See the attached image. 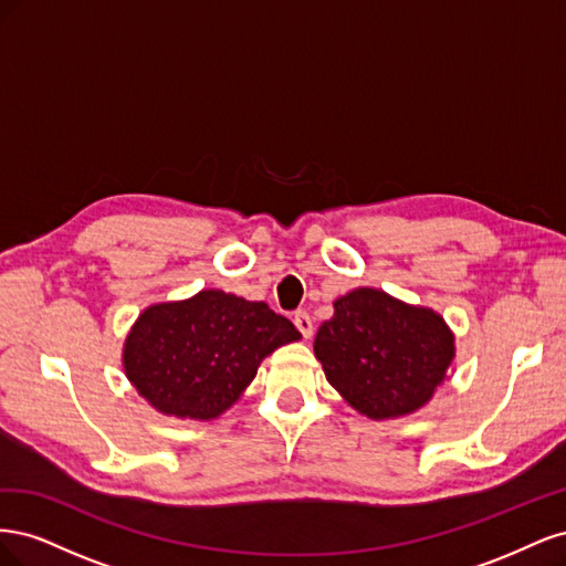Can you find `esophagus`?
<instances>
[{"label":"esophagus","mask_w":566,"mask_h":566,"mask_svg":"<svg viewBox=\"0 0 566 566\" xmlns=\"http://www.w3.org/2000/svg\"><path fill=\"white\" fill-rule=\"evenodd\" d=\"M295 325H297V331L302 333V337L304 339H310L312 335H314V321H312V316L306 314L304 310H300V312H295Z\"/></svg>","instance_id":"34e87169"}]
</instances>
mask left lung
Here are the masks:
<instances>
[{
    "label": "left lung",
    "instance_id": "obj_1",
    "mask_svg": "<svg viewBox=\"0 0 566 566\" xmlns=\"http://www.w3.org/2000/svg\"><path fill=\"white\" fill-rule=\"evenodd\" d=\"M314 339L325 378L373 420L416 413L432 399L455 356L447 321L375 287L333 302Z\"/></svg>",
    "mask_w": 566,
    "mask_h": 566
}]
</instances>
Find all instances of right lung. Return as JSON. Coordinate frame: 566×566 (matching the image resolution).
<instances>
[{"label": "right lung", "instance_id": "right-lung-1", "mask_svg": "<svg viewBox=\"0 0 566 566\" xmlns=\"http://www.w3.org/2000/svg\"><path fill=\"white\" fill-rule=\"evenodd\" d=\"M302 335L264 302L202 290L153 304L125 339V375L165 416L212 420L254 380L264 358Z\"/></svg>", "mask_w": 566, "mask_h": 566}]
</instances>
